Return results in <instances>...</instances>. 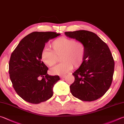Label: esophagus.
<instances>
[{
    "label": "esophagus",
    "mask_w": 124,
    "mask_h": 124,
    "mask_svg": "<svg viewBox=\"0 0 124 124\" xmlns=\"http://www.w3.org/2000/svg\"><path fill=\"white\" fill-rule=\"evenodd\" d=\"M66 77V75H62V76H60V78H65Z\"/></svg>",
    "instance_id": "obj_1"
}]
</instances>
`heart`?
Instances as JSON below:
<instances>
[{
    "label": "heart",
    "mask_w": 124,
    "mask_h": 124,
    "mask_svg": "<svg viewBox=\"0 0 124 124\" xmlns=\"http://www.w3.org/2000/svg\"><path fill=\"white\" fill-rule=\"evenodd\" d=\"M53 51L43 49L41 53V59L48 66H53L57 61L56 55H61V63L52 68V74L62 75L73 68H78L83 62L85 54V47L82 42L74 39L60 37L52 43Z\"/></svg>",
    "instance_id": "1"
}]
</instances>
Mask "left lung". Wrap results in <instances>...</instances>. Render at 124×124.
<instances>
[{"instance_id":"left-lung-1","label":"left lung","mask_w":124,"mask_h":124,"mask_svg":"<svg viewBox=\"0 0 124 124\" xmlns=\"http://www.w3.org/2000/svg\"><path fill=\"white\" fill-rule=\"evenodd\" d=\"M65 34L85 47L83 62L72 73L75 81L70 86L71 94L82 101L96 100L107 92L112 82L114 61L109 47L96 34L87 30Z\"/></svg>"}]
</instances>
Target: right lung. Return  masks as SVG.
<instances>
[{
	"label": "right lung",
	"mask_w": 124,
	"mask_h": 124,
	"mask_svg": "<svg viewBox=\"0 0 124 124\" xmlns=\"http://www.w3.org/2000/svg\"><path fill=\"white\" fill-rule=\"evenodd\" d=\"M55 32L35 31L22 40L11 54L10 78L17 94L28 102L38 104L53 95L58 76L47 74V66L41 61V53L51 39L59 36Z\"/></svg>",
	"instance_id": "1"
}]
</instances>
